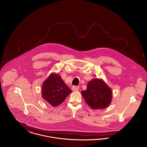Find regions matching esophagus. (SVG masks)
Masks as SVG:
<instances>
[{
    "mask_svg": "<svg viewBox=\"0 0 147 147\" xmlns=\"http://www.w3.org/2000/svg\"><path fill=\"white\" fill-rule=\"evenodd\" d=\"M71 89L73 91H78L79 89V87L77 86H73L71 88Z\"/></svg>",
    "mask_w": 147,
    "mask_h": 147,
    "instance_id": "obj_1",
    "label": "esophagus"
}]
</instances>
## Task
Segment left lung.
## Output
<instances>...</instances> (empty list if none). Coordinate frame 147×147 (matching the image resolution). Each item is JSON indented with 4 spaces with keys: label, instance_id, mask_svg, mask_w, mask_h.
<instances>
[{
    "label": "left lung",
    "instance_id": "1",
    "mask_svg": "<svg viewBox=\"0 0 147 147\" xmlns=\"http://www.w3.org/2000/svg\"><path fill=\"white\" fill-rule=\"evenodd\" d=\"M81 93L87 104L95 110L106 108L112 100L111 88L102 80L98 78L90 81L86 90Z\"/></svg>",
    "mask_w": 147,
    "mask_h": 147
}]
</instances>
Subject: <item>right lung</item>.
I'll return each mask as SVG.
<instances>
[{"mask_svg": "<svg viewBox=\"0 0 147 147\" xmlns=\"http://www.w3.org/2000/svg\"><path fill=\"white\" fill-rule=\"evenodd\" d=\"M71 92L61 77L56 73L51 74L42 85V97L53 107L61 104Z\"/></svg>", "mask_w": 147, "mask_h": 147, "instance_id": "obj_1", "label": "right lung"}]
</instances>
